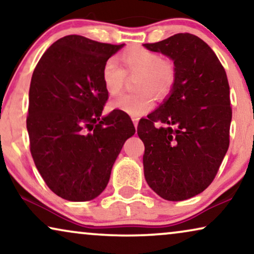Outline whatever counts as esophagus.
Returning <instances> with one entry per match:
<instances>
[{"mask_svg":"<svg viewBox=\"0 0 254 254\" xmlns=\"http://www.w3.org/2000/svg\"><path fill=\"white\" fill-rule=\"evenodd\" d=\"M131 120H133L135 128H137V125H138V118H136V117H131Z\"/></svg>","mask_w":254,"mask_h":254,"instance_id":"obj_1","label":"esophagus"}]
</instances>
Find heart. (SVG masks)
I'll list each match as a JSON object with an SVG mask.
<instances>
[{"mask_svg": "<svg viewBox=\"0 0 254 254\" xmlns=\"http://www.w3.org/2000/svg\"><path fill=\"white\" fill-rule=\"evenodd\" d=\"M126 75L135 77V95H124L110 103L111 110L123 111L131 117H140L152 109V97L164 99L176 81L175 64L155 52L140 46L127 48L119 58V67L113 61L103 67L102 82L110 96L124 88Z\"/></svg>", "mask_w": 254, "mask_h": 254, "instance_id": "1", "label": "heart"}]
</instances>
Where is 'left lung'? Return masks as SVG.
Here are the masks:
<instances>
[{
  "instance_id": "obj_1",
  "label": "left lung",
  "mask_w": 254,
  "mask_h": 254,
  "mask_svg": "<svg viewBox=\"0 0 254 254\" xmlns=\"http://www.w3.org/2000/svg\"><path fill=\"white\" fill-rule=\"evenodd\" d=\"M143 46L171 59L176 69L171 92L138 123L144 178L163 199L187 200L210 185L228 151V77L214 51L194 34L178 33Z\"/></svg>"
}]
</instances>
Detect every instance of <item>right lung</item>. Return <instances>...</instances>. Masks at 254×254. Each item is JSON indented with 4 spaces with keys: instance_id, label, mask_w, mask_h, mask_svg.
Wrapping results in <instances>:
<instances>
[{
    "instance_id": "right-lung-1",
    "label": "right lung",
    "mask_w": 254,
    "mask_h": 254,
    "mask_svg": "<svg viewBox=\"0 0 254 254\" xmlns=\"http://www.w3.org/2000/svg\"><path fill=\"white\" fill-rule=\"evenodd\" d=\"M124 46L65 36L47 48L33 71L26 119L31 155L47 186L64 200L98 196L135 134L123 111L102 116L109 97L103 67Z\"/></svg>"
}]
</instances>
